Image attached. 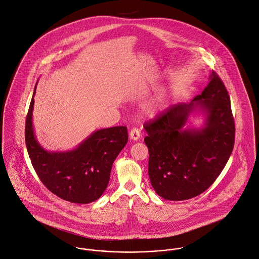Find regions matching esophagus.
Listing matches in <instances>:
<instances>
[{"label": "esophagus", "mask_w": 259, "mask_h": 259, "mask_svg": "<svg viewBox=\"0 0 259 259\" xmlns=\"http://www.w3.org/2000/svg\"><path fill=\"white\" fill-rule=\"evenodd\" d=\"M130 138L133 141H138L141 138V133L138 128H133L130 133Z\"/></svg>", "instance_id": "34e87169"}]
</instances>
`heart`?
Listing matches in <instances>:
<instances>
[{"mask_svg":"<svg viewBox=\"0 0 259 259\" xmlns=\"http://www.w3.org/2000/svg\"><path fill=\"white\" fill-rule=\"evenodd\" d=\"M167 92H162L157 96L152 97L144 105V112L148 116L157 115L161 110L164 109L167 102Z\"/></svg>","mask_w":259,"mask_h":259,"instance_id":"heart-1","label":"heart"}]
</instances>
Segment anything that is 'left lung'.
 Returning <instances> with one entry per match:
<instances>
[{"mask_svg": "<svg viewBox=\"0 0 259 259\" xmlns=\"http://www.w3.org/2000/svg\"><path fill=\"white\" fill-rule=\"evenodd\" d=\"M196 114L203 118L200 128L187 124ZM144 127L151 184L160 197L170 201L188 200L206 191L234 147L230 97L214 71L207 87L190 103L170 107Z\"/></svg>", "mask_w": 259, "mask_h": 259, "instance_id": "left-lung-1", "label": "left lung"}]
</instances>
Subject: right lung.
I'll return each instance as SVG.
<instances>
[{
    "mask_svg": "<svg viewBox=\"0 0 259 259\" xmlns=\"http://www.w3.org/2000/svg\"><path fill=\"white\" fill-rule=\"evenodd\" d=\"M36 87L26 118L25 141L38 177L49 191L71 203L88 204L99 199L108 185L114 160L127 143L126 126L95 131L66 152L47 151L38 142L33 125Z\"/></svg>",
    "mask_w": 259,
    "mask_h": 259,
    "instance_id": "right-lung-1",
    "label": "right lung"
}]
</instances>
